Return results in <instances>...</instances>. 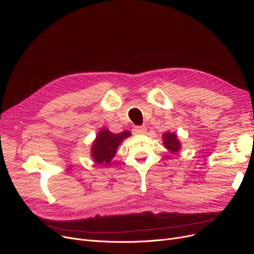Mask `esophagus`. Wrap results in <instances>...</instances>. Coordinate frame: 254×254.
I'll return each mask as SVG.
<instances>
[{"instance_id":"esophagus-1","label":"esophagus","mask_w":254,"mask_h":254,"mask_svg":"<svg viewBox=\"0 0 254 254\" xmlns=\"http://www.w3.org/2000/svg\"><path fill=\"white\" fill-rule=\"evenodd\" d=\"M133 131H134V134H138V135L144 134L146 131V127L144 126H136V127H134Z\"/></svg>"}]
</instances>
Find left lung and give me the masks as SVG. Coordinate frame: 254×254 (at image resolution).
<instances>
[{
	"mask_svg": "<svg viewBox=\"0 0 254 254\" xmlns=\"http://www.w3.org/2000/svg\"><path fill=\"white\" fill-rule=\"evenodd\" d=\"M163 140H164V145L166 146L170 151L176 152L180 150L181 143L179 142L178 138H176L175 134H171V133L164 134Z\"/></svg>",
	"mask_w": 254,
	"mask_h": 254,
	"instance_id": "left-lung-1",
	"label": "left lung"
}]
</instances>
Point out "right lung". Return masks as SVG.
Masks as SVG:
<instances>
[{
    "label": "right lung",
    "instance_id": "add662e5",
    "mask_svg": "<svg viewBox=\"0 0 254 254\" xmlns=\"http://www.w3.org/2000/svg\"><path fill=\"white\" fill-rule=\"evenodd\" d=\"M130 136L127 130L120 134H112L108 129L98 133L92 146V158L97 164H109L116 153V149L121 141Z\"/></svg>",
    "mask_w": 254,
    "mask_h": 254
}]
</instances>
